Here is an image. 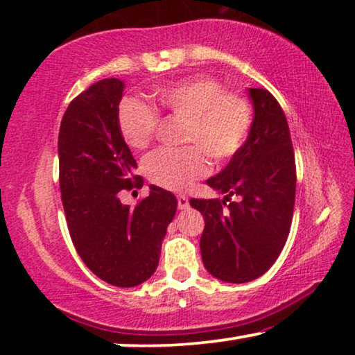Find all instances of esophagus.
<instances>
[{
  "label": "esophagus",
  "instance_id": "34e87169",
  "mask_svg": "<svg viewBox=\"0 0 355 355\" xmlns=\"http://www.w3.org/2000/svg\"><path fill=\"white\" fill-rule=\"evenodd\" d=\"M178 208L179 210H186V208H189V198L187 196H184V193H179L178 196Z\"/></svg>",
  "mask_w": 355,
  "mask_h": 355
}]
</instances>
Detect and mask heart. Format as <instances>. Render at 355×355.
<instances>
[{"mask_svg": "<svg viewBox=\"0 0 355 355\" xmlns=\"http://www.w3.org/2000/svg\"><path fill=\"white\" fill-rule=\"evenodd\" d=\"M158 103L169 113L187 118L184 148H157L144 158L145 176L159 187L182 191L208 171L203 152L215 162H225L242 147L249 134L252 110L239 94L225 92L213 77L198 76L155 92ZM116 124L125 145L145 148L158 128V113L134 96L121 100ZM201 148L198 149L196 145Z\"/></svg>", "mask_w": 355, "mask_h": 355, "instance_id": "obj_1", "label": "heart"}]
</instances>
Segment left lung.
<instances>
[{
    "instance_id": "1",
    "label": "left lung",
    "mask_w": 355,
    "mask_h": 355,
    "mask_svg": "<svg viewBox=\"0 0 355 355\" xmlns=\"http://www.w3.org/2000/svg\"><path fill=\"white\" fill-rule=\"evenodd\" d=\"M247 95L254 108L249 135L230 163L207 179V186L225 197L221 202L191 198L205 220L203 265L215 278L236 284L257 279L278 259L289 236L295 198L288 119L268 90L247 89Z\"/></svg>"
}]
</instances>
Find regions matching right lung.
Masks as SVG:
<instances>
[{"label":"right lung","instance_id":"add662e5","mask_svg":"<svg viewBox=\"0 0 355 355\" xmlns=\"http://www.w3.org/2000/svg\"><path fill=\"white\" fill-rule=\"evenodd\" d=\"M124 89L123 80L111 77L71 101L61 121L58 157L61 200L77 254L105 283L134 288L157 270L178 200L157 186H150L135 208L119 200L123 189L144 184L116 124Z\"/></svg>","mask_w":355,"mask_h":355}]
</instances>
